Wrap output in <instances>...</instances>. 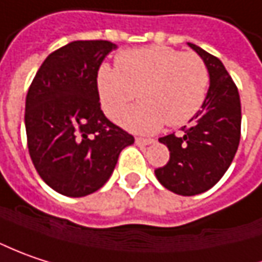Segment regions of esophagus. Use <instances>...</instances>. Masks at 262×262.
<instances>
[{
  "instance_id": "esophagus-1",
  "label": "esophagus",
  "mask_w": 262,
  "mask_h": 262,
  "mask_svg": "<svg viewBox=\"0 0 262 262\" xmlns=\"http://www.w3.org/2000/svg\"><path fill=\"white\" fill-rule=\"evenodd\" d=\"M155 140H151V138H141V137H137L136 138V143H137L138 146H149Z\"/></svg>"
}]
</instances>
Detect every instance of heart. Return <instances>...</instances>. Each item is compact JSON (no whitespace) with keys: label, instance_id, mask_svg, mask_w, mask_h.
<instances>
[{"label":"heart","instance_id":"b5f03b06","mask_svg":"<svg viewBox=\"0 0 262 262\" xmlns=\"http://www.w3.org/2000/svg\"><path fill=\"white\" fill-rule=\"evenodd\" d=\"M209 85L203 60L164 46L126 50L116 68L101 64L97 90L104 113L115 119L137 97L143 101L121 116L125 128L151 134L165 124L180 126L201 111Z\"/></svg>","mask_w":262,"mask_h":262}]
</instances>
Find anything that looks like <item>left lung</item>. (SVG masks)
<instances>
[{"mask_svg":"<svg viewBox=\"0 0 262 262\" xmlns=\"http://www.w3.org/2000/svg\"><path fill=\"white\" fill-rule=\"evenodd\" d=\"M209 73V88L201 111L183 126L184 134L159 138L169 150L168 164L155 169L169 191L194 196L214 187L226 174L241 141L242 109L239 91L221 60L187 42Z\"/></svg>","mask_w":262,"mask_h":262,"instance_id":"8db88e82","label":"left lung"}]
</instances>
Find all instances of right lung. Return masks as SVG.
Returning a JSON list of instances; mask_svg holds the SVG:
<instances>
[{
  "label": "right lung",
  "mask_w": 262,
  "mask_h": 262,
  "mask_svg": "<svg viewBox=\"0 0 262 262\" xmlns=\"http://www.w3.org/2000/svg\"><path fill=\"white\" fill-rule=\"evenodd\" d=\"M116 48L109 41H73L51 53L26 96L28 149L53 190L82 198L103 187L119 153L134 137L112 124L100 107L97 73Z\"/></svg>",
  "instance_id": "add662e5"
}]
</instances>
